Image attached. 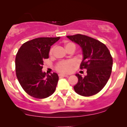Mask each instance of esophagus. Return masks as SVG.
I'll list each match as a JSON object with an SVG mask.
<instances>
[{"instance_id":"obj_1","label":"esophagus","mask_w":127,"mask_h":127,"mask_svg":"<svg viewBox=\"0 0 127 127\" xmlns=\"http://www.w3.org/2000/svg\"><path fill=\"white\" fill-rule=\"evenodd\" d=\"M60 77H68L67 75H64V74H59Z\"/></svg>"}]
</instances>
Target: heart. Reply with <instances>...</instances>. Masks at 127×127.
<instances>
[{
  "instance_id": "heart-1",
  "label": "heart",
  "mask_w": 127,
  "mask_h": 127,
  "mask_svg": "<svg viewBox=\"0 0 127 127\" xmlns=\"http://www.w3.org/2000/svg\"><path fill=\"white\" fill-rule=\"evenodd\" d=\"M64 47L65 49H67L70 48H73L75 49V45L74 43L69 42H64ZM54 48H52L49 51V55H51L53 53ZM75 64V62L73 60H67L61 62L57 65V70L59 72L62 73H68L71 72L73 66Z\"/></svg>"
}]
</instances>
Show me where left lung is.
Returning <instances> with one entry per match:
<instances>
[{"label": "left lung", "instance_id": "obj_1", "mask_svg": "<svg viewBox=\"0 0 127 127\" xmlns=\"http://www.w3.org/2000/svg\"><path fill=\"white\" fill-rule=\"evenodd\" d=\"M67 37L81 48L83 59L81 68L87 70L84 78L76 74L78 82L74 90L82 96L95 95L104 88L111 75L113 60L110 52L105 45L87 36L78 34Z\"/></svg>", "mask_w": 127, "mask_h": 127}]
</instances>
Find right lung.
Instances as JSON below:
<instances>
[{
	"label": "right lung",
	"instance_id": "add662e5",
	"mask_svg": "<svg viewBox=\"0 0 127 127\" xmlns=\"http://www.w3.org/2000/svg\"><path fill=\"white\" fill-rule=\"evenodd\" d=\"M60 37H39L23 43L15 58V71L19 83L29 95L45 98L54 93L59 76L42 72L43 61L48 59L51 46Z\"/></svg>",
	"mask_w": 127,
	"mask_h": 127
}]
</instances>
